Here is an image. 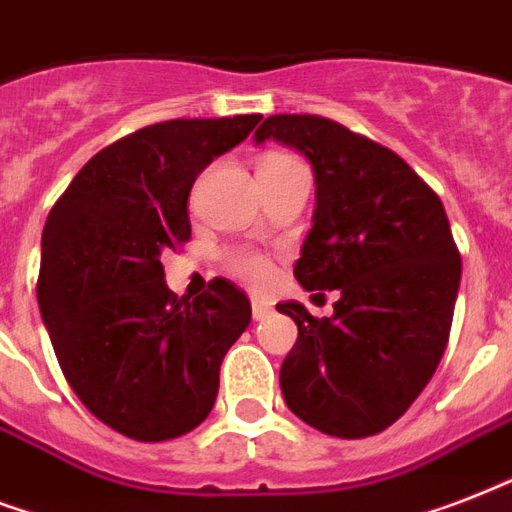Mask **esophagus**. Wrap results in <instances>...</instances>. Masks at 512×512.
Returning a JSON list of instances; mask_svg holds the SVG:
<instances>
[{
    "instance_id": "esophagus-1",
    "label": "esophagus",
    "mask_w": 512,
    "mask_h": 512,
    "mask_svg": "<svg viewBox=\"0 0 512 512\" xmlns=\"http://www.w3.org/2000/svg\"><path fill=\"white\" fill-rule=\"evenodd\" d=\"M251 310H253V318L264 320V318H269V315H272V304H269V301L253 299L251 301Z\"/></svg>"
}]
</instances>
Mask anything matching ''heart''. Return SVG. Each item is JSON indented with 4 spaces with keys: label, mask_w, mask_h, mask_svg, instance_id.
<instances>
[{
    "label": "heart",
    "mask_w": 512,
    "mask_h": 512,
    "mask_svg": "<svg viewBox=\"0 0 512 512\" xmlns=\"http://www.w3.org/2000/svg\"><path fill=\"white\" fill-rule=\"evenodd\" d=\"M288 160L285 154H267L261 165H269V162H280ZM224 267L232 277H237L240 283L251 285V288H264L269 285L272 275H275V267H272V261L259 251H251V248H232L224 256Z\"/></svg>",
    "instance_id": "1"
}]
</instances>
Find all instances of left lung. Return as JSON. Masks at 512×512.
<instances>
[{
	"mask_svg": "<svg viewBox=\"0 0 512 512\" xmlns=\"http://www.w3.org/2000/svg\"><path fill=\"white\" fill-rule=\"evenodd\" d=\"M312 162L315 224L293 275L342 291L331 318L277 304L299 339L280 366L293 414L334 438L387 430L433 379L449 344L462 259L441 197L387 146L318 114H272L256 141Z\"/></svg>",
	"mask_w": 512,
	"mask_h": 512,
	"instance_id": "left-lung-1",
	"label": "left lung"
}]
</instances>
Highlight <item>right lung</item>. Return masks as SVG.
Masks as SVG:
<instances>
[{"instance_id":"add662e5","label":"right lung","mask_w":512,"mask_h":512,"mask_svg":"<svg viewBox=\"0 0 512 512\" xmlns=\"http://www.w3.org/2000/svg\"><path fill=\"white\" fill-rule=\"evenodd\" d=\"M259 120L146 125L90 157L47 216L37 299L58 366L87 411L133 441L202 425L221 360L251 323V301L224 277L178 299L160 256L192 237L197 173Z\"/></svg>"}]
</instances>
